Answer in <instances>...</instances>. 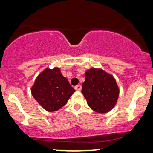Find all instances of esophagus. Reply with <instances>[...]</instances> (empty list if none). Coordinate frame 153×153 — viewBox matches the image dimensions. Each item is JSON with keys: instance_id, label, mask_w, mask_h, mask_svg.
Segmentation results:
<instances>
[{"instance_id": "1", "label": "esophagus", "mask_w": 153, "mask_h": 153, "mask_svg": "<svg viewBox=\"0 0 153 153\" xmlns=\"http://www.w3.org/2000/svg\"><path fill=\"white\" fill-rule=\"evenodd\" d=\"M75 89L76 91H80L82 89V86H81V85H76V86L75 87Z\"/></svg>"}]
</instances>
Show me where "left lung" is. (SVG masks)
<instances>
[{
  "label": "left lung",
  "instance_id": "left-lung-1",
  "mask_svg": "<svg viewBox=\"0 0 153 153\" xmlns=\"http://www.w3.org/2000/svg\"><path fill=\"white\" fill-rule=\"evenodd\" d=\"M82 94L89 107L98 113H107L117 104L119 88L112 75L103 69L91 68L85 73Z\"/></svg>",
  "mask_w": 153,
  "mask_h": 153
}]
</instances>
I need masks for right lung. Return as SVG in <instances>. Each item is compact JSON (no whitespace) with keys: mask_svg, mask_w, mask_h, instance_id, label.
Masks as SVG:
<instances>
[{"mask_svg":"<svg viewBox=\"0 0 153 153\" xmlns=\"http://www.w3.org/2000/svg\"><path fill=\"white\" fill-rule=\"evenodd\" d=\"M31 91L44 109L52 112L65 106L75 90L59 68H47L36 77Z\"/></svg>","mask_w":153,"mask_h":153,"instance_id":"1","label":"right lung"}]
</instances>
